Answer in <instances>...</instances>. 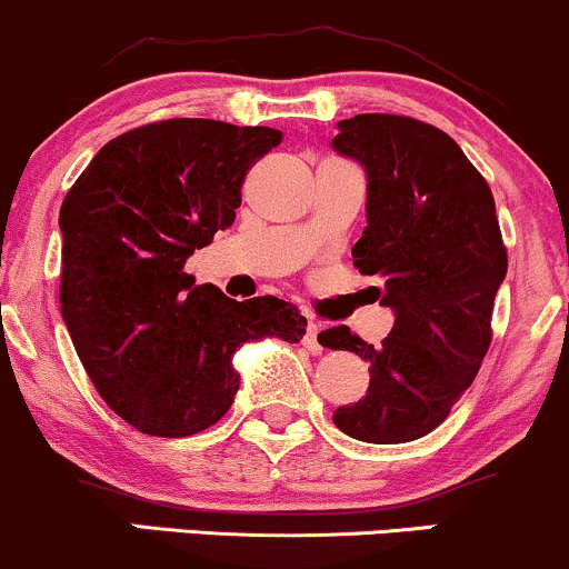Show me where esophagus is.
I'll return each mask as SVG.
<instances>
[{
  "label": "esophagus",
  "mask_w": 569,
  "mask_h": 569,
  "mask_svg": "<svg viewBox=\"0 0 569 569\" xmlns=\"http://www.w3.org/2000/svg\"><path fill=\"white\" fill-rule=\"evenodd\" d=\"M319 330H322V325L317 322H309V327H306V336H303V346L309 349L311 353H322V343H319Z\"/></svg>",
  "instance_id": "1"
}]
</instances>
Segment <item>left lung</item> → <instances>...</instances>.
<instances>
[{
	"mask_svg": "<svg viewBox=\"0 0 569 569\" xmlns=\"http://www.w3.org/2000/svg\"><path fill=\"white\" fill-rule=\"evenodd\" d=\"M332 149L367 172V229L351 256L393 311L378 349L346 325L319 332L370 365L365 397L332 420L362 442H412L450 416L490 349L509 269L496 199L456 140L418 119L357 113L338 122Z\"/></svg>",
	"mask_w": 569,
	"mask_h": 569,
	"instance_id": "obj_1",
	"label": "left lung"
}]
</instances>
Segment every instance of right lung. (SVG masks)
Masks as SVG:
<instances>
[{"instance_id":"obj_1","label":"right lung","mask_w":569,"mask_h":569,"mask_svg":"<svg viewBox=\"0 0 569 569\" xmlns=\"http://www.w3.org/2000/svg\"><path fill=\"white\" fill-rule=\"evenodd\" d=\"M282 132L164 119L109 140L60 204V313L103 402L151 437H191L229 412L242 343H298L306 317L273 296L193 284L186 258L229 229L250 167Z\"/></svg>"}]
</instances>
